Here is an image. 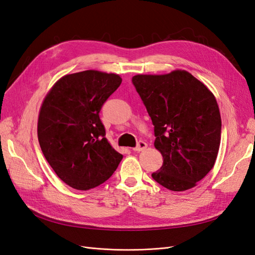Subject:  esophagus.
Segmentation results:
<instances>
[{"label":"esophagus","instance_id":"esophagus-1","mask_svg":"<svg viewBox=\"0 0 255 255\" xmlns=\"http://www.w3.org/2000/svg\"><path fill=\"white\" fill-rule=\"evenodd\" d=\"M146 146H148V144H146V142H144L143 140H139L137 143V145L135 146V148L133 149L134 151H137V152H140V151H143L144 149H146Z\"/></svg>","mask_w":255,"mask_h":255}]
</instances>
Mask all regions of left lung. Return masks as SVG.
I'll use <instances>...</instances> for the list:
<instances>
[{
  "label": "left lung",
  "mask_w": 255,
  "mask_h": 255,
  "mask_svg": "<svg viewBox=\"0 0 255 255\" xmlns=\"http://www.w3.org/2000/svg\"><path fill=\"white\" fill-rule=\"evenodd\" d=\"M132 83L154 126V146L164 163L154 181L184 191L212 170L219 151L221 117L217 101L189 72L138 74Z\"/></svg>",
  "instance_id": "obj_1"
}]
</instances>
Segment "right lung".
<instances>
[{
	"label": "right lung",
	"instance_id": "right-lung-1",
	"mask_svg": "<svg viewBox=\"0 0 255 255\" xmlns=\"http://www.w3.org/2000/svg\"><path fill=\"white\" fill-rule=\"evenodd\" d=\"M121 82L118 74L86 70L65 75L44 98L38 140L53 170L72 188L101 185L123 157L106 139L99 116Z\"/></svg>",
	"mask_w": 255,
	"mask_h": 255
}]
</instances>
